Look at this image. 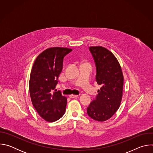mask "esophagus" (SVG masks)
I'll return each instance as SVG.
<instances>
[{
    "instance_id": "obj_1",
    "label": "esophagus",
    "mask_w": 153,
    "mask_h": 153,
    "mask_svg": "<svg viewBox=\"0 0 153 153\" xmlns=\"http://www.w3.org/2000/svg\"><path fill=\"white\" fill-rule=\"evenodd\" d=\"M78 97V95H74V94L70 95V98H76V97Z\"/></svg>"
}]
</instances>
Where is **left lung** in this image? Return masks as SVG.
Instances as JSON below:
<instances>
[{"label": "left lung", "mask_w": 153, "mask_h": 153, "mask_svg": "<svg viewBox=\"0 0 153 153\" xmlns=\"http://www.w3.org/2000/svg\"><path fill=\"white\" fill-rule=\"evenodd\" d=\"M89 50L96 64V82L102 87L87 108V114L95 120L103 122L111 118L120 106L123 76L117 59L110 51L100 46L90 47Z\"/></svg>", "instance_id": "left-lung-1"}]
</instances>
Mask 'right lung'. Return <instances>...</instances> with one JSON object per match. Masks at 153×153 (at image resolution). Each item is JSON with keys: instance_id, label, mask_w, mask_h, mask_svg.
<instances>
[{"instance_id": "1", "label": "right lung", "mask_w": 153, "mask_h": 153, "mask_svg": "<svg viewBox=\"0 0 153 153\" xmlns=\"http://www.w3.org/2000/svg\"><path fill=\"white\" fill-rule=\"evenodd\" d=\"M72 51L68 48H50L36 58L31 70L29 90L33 106L41 117L53 122L61 118L67 99L60 91L53 92L62 71L64 57Z\"/></svg>"}]
</instances>
